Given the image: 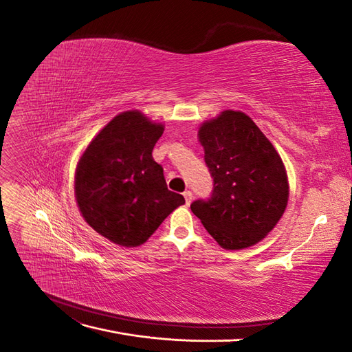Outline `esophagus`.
<instances>
[{
  "label": "esophagus",
  "instance_id": "obj_1",
  "mask_svg": "<svg viewBox=\"0 0 352 352\" xmlns=\"http://www.w3.org/2000/svg\"><path fill=\"white\" fill-rule=\"evenodd\" d=\"M184 197H185V201H186V206H189L190 201H192V192H190V190H185Z\"/></svg>",
  "mask_w": 352,
  "mask_h": 352
}]
</instances>
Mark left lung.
I'll return each mask as SVG.
<instances>
[{
	"label": "left lung",
	"instance_id": "left-lung-1",
	"mask_svg": "<svg viewBox=\"0 0 352 352\" xmlns=\"http://www.w3.org/2000/svg\"><path fill=\"white\" fill-rule=\"evenodd\" d=\"M198 141L214 190L208 201H194L190 210L221 248L252 247L278 225L289 199L279 153L250 116L235 110L202 123Z\"/></svg>",
	"mask_w": 352,
	"mask_h": 352
}]
</instances>
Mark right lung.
<instances>
[{
    "label": "right lung",
    "mask_w": 352,
    "mask_h": 352,
    "mask_svg": "<svg viewBox=\"0 0 352 352\" xmlns=\"http://www.w3.org/2000/svg\"><path fill=\"white\" fill-rule=\"evenodd\" d=\"M164 124L140 110L117 114L82 153L74 172V197L88 225L120 247L148 241L163 220L185 204L167 189L153 150Z\"/></svg>",
    "instance_id": "add662e5"
}]
</instances>
